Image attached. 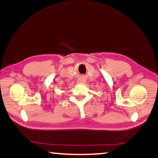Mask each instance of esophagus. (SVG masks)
Masks as SVG:
<instances>
[{
	"mask_svg": "<svg viewBox=\"0 0 158 158\" xmlns=\"http://www.w3.org/2000/svg\"><path fill=\"white\" fill-rule=\"evenodd\" d=\"M77 84H84L85 83V80L84 79H79L77 80Z\"/></svg>",
	"mask_w": 158,
	"mask_h": 158,
	"instance_id": "1",
	"label": "esophagus"
}]
</instances>
